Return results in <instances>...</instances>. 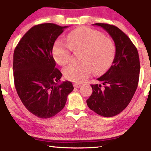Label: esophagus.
Wrapping results in <instances>:
<instances>
[{
    "mask_svg": "<svg viewBox=\"0 0 151 151\" xmlns=\"http://www.w3.org/2000/svg\"><path fill=\"white\" fill-rule=\"evenodd\" d=\"M73 85L74 88H79L81 86V84H80V83H74Z\"/></svg>",
    "mask_w": 151,
    "mask_h": 151,
    "instance_id": "obj_1",
    "label": "esophagus"
}]
</instances>
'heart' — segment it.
<instances>
[{
    "mask_svg": "<svg viewBox=\"0 0 151 151\" xmlns=\"http://www.w3.org/2000/svg\"><path fill=\"white\" fill-rule=\"evenodd\" d=\"M67 43L58 41L52 49L54 60L58 65L64 66L70 62L73 51L82 50L80 64H72L63 70L67 79L75 82L84 81L91 71L94 74H101L109 68L116 55L113 41L106 37L99 31L80 27L72 31L67 37Z\"/></svg>",
    "mask_w": 151,
    "mask_h": 151,
    "instance_id": "heart-1",
    "label": "heart"
}]
</instances>
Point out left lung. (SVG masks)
I'll return each instance as SVG.
<instances>
[{"mask_svg":"<svg viewBox=\"0 0 151 151\" xmlns=\"http://www.w3.org/2000/svg\"><path fill=\"white\" fill-rule=\"evenodd\" d=\"M110 35L116 46L112 65L98 78L101 84H91L92 93L86 100L91 110L104 117L120 114L132 99L138 87L140 61L138 50L126 35L116 26L95 23Z\"/></svg>","mask_w":151,"mask_h":151,"instance_id":"1","label":"left lung"}]
</instances>
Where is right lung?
I'll return each instance as SVG.
<instances>
[{"label":"right lung","instance_id":"1","mask_svg":"<svg viewBox=\"0 0 151 151\" xmlns=\"http://www.w3.org/2000/svg\"><path fill=\"white\" fill-rule=\"evenodd\" d=\"M67 27L54 23L35 25L14 50L13 69L17 93L25 108L42 119L58 114L74 89L71 81L60 84L62 74L55 67L52 56L54 43Z\"/></svg>","mask_w":151,"mask_h":151}]
</instances>
